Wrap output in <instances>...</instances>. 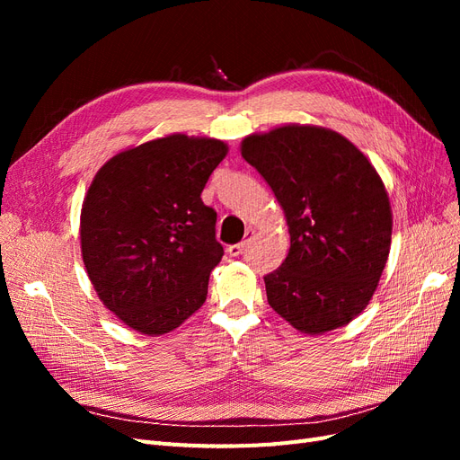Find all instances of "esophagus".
Masks as SVG:
<instances>
[{
    "label": "esophagus",
    "instance_id": "obj_1",
    "mask_svg": "<svg viewBox=\"0 0 460 460\" xmlns=\"http://www.w3.org/2000/svg\"><path fill=\"white\" fill-rule=\"evenodd\" d=\"M253 235H255V230H253V228H247V230H245V240H243V242H240V243H234V245H228V249H226L228 255H230V257H240V255L243 253V249L247 247L249 240H252Z\"/></svg>",
    "mask_w": 460,
    "mask_h": 460
}]
</instances>
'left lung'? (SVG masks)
<instances>
[{
  "mask_svg": "<svg viewBox=\"0 0 460 460\" xmlns=\"http://www.w3.org/2000/svg\"><path fill=\"white\" fill-rule=\"evenodd\" d=\"M242 157L284 208L289 252L264 276L270 307L316 336L349 324L378 288L392 245V205L380 174L347 137L284 124L243 137Z\"/></svg>",
  "mask_w": 460,
  "mask_h": 460,
  "instance_id": "left-lung-1",
  "label": "left lung"
}]
</instances>
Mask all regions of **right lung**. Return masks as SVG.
<instances>
[{
  "label": "right lung",
  "instance_id": "right-lung-1",
  "mask_svg": "<svg viewBox=\"0 0 460 460\" xmlns=\"http://www.w3.org/2000/svg\"><path fill=\"white\" fill-rule=\"evenodd\" d=\"M226 153L215 137L171 134L117 153L93 176L82 261L97 297L128 328L163 336L205 303L225 249L201 191Z\"/></svg>",
  "mask_w": 460,
  "mask_h": 460
}]
</instances>
